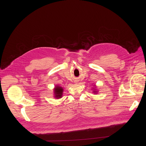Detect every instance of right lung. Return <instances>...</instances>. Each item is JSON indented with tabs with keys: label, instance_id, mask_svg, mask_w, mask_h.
<instances>
[{
	"label": "right lung",
	"instance_id": "right-lung-1",
	"mask_svg": "<svg viewBox=\"0 0 146 146\" xmlns=\"http://www.w3.org/2000/svg\"><path fill=\"white\" fill-rule=\"evenodd\" d=\"M62 92H63V88L59 86H56L54 90L55 96L56 98H61L62 95Z\"/></svg>",
	"mask_w": 146,
	"mask_h": 146
}]
</instances>
